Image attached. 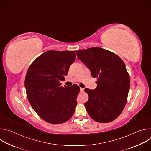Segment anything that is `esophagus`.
<instances>
[{
    "instance_id": "1",
    "label": "esophagus",
    "mask_w": 151,
    "mask_h": 151,
    "mask_svg": "<svg viewBox=\"0 0 151 151\" xmlns=\"http://www.w3.org/2000/svg\"><path fill=\"white\" fill-rule=\"evenodd\" d=\"M83 90H84V89H83V88H80V92H83Z\"/></svg>"
}]
</instances>
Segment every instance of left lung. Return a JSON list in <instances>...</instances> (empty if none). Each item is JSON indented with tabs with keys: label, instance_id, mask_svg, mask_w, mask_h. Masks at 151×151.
Here are the masks:
<instances>
[{
	"label": "left lung",
	"instance_id": "8db88e82",
	"mask_svg": "<svg viewBox=\"0 0 151 151\" xmlns=\"http://www.w3.org/2000/svg\"><path fill=\"white\" fill-rule=\"evenodd\" d=\"M77 57L97 78V88H85L88 100L85 107L97 122H109L122 112L130 89V77L124 61L116 54L94 47L76 51Z\"/></svg>",
	"mask_w": 151,
	"mask_h": 151
}]
</instances>
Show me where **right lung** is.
Returning a JSON list of instances; mask_svg holds the SVG:
<instances>
[{
    "instance_id": "1",
    "label": "right lung",
    "mask_w": 151,
    "mask_h": 151,
    "mask_svg": "<svg viewBox=\"0 0 151 151\" xmlns=\"http://www.w3.org/2000/svg\"><path fill=\"white\" fill-rule=\"evenodd\" d=\"M75 59L74 51H48L27 70L24 85L28 100L38 115L49 123H63L74 114L79 86L63 87L60 81L64 79Z\"/></svg>"
}]
</instances>
